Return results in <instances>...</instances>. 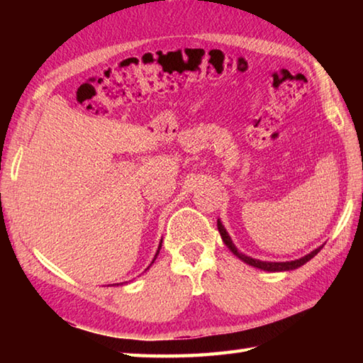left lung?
Instances as JSON below:
<instances>
[{"label":"left lung","instance_id":"obj_1","mask_svg":"<svg viewBox=\"0 0 363 363\" xmlns=\"http://www.w3.org/2000/svg\"><path fill=\"white\" fill-rule=\"evenodd\" d=\"M217 226H218V230H220V234H221L223 242H225V245L228 246V248H229L230 251H233V252L235 254V256H237L238 259L243 260L245 264H248V265H251V267H256V268L264 269V272H289V269H295V268H298V267H301V265H304L306 262H309L312 257L317 256V254L320 252V250L323 248V246H320V248L312 251L311 254H307V256L301 257V259H298V260H291V262H262V260L252 259V257L245 256V254H242V252H238L237 248H235V245L233 243V240H230L229 234L226 233L225 226H223L221 223H220V220L217 221Z\"/></svg>","mask_w":363,"mask_h":363}]
</instances>
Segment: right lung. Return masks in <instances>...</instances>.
I'll return each instance as SVG.
<instances>
[{"label":"right lung","mask_w":363,"mask_h":363,"mask_svg":"<svg viewBox=\"0 0 363 363\" xmlns=\"http://www.w3.org/2000/svg\"><path fill=\"white\" fill-rule=\"evenodd\" d=\"M160 248H162V242L159 243V250H157V252H156V256H154V259H152V262L151 264H154V260H156V257H157V254H159V251H160Z\"/></svg>","instance_id":"right-lung-1"}]
</instances>
